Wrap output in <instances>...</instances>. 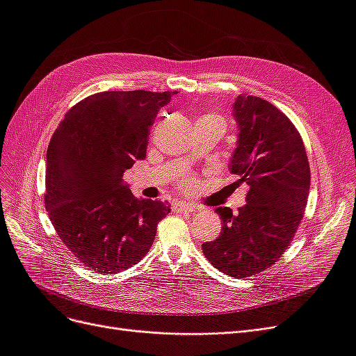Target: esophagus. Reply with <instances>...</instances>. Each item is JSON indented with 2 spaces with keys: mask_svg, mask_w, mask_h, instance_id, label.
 Returning <instances> with one entry per match:
<instances>
[{
  "mask_svg": "<svg viewBox=\"0 0 356 356\" xmlns=\"http://www.w3.org/2000/svg\"><path fill=\"white\" fill-rule=\"evenodd\" d=\"M196 209H197V204L193 202H188V200L177 202L174 204V211H177V212H195Z\"/></svg>",
  "mask_w": 356,
  "mask_h": 356,
  "instance_id": "34e87169",
  "label": "esophagus"
}]
</instances>
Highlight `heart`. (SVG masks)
Returning <instances> with one entry per match:
<instances>
[{"label": "heart", "mask_w": 356, "mask_h": 356, "mask_svg": "<svg viewBox=\"0 0 356 356\" xmlns=\"http://www.w3.org/2000/svg\"><path fill=\"white\" fill-rule=\"evenodd\" d=\"M197 122L215 123V124L221 126L222 129H225V120H224V117L220 115V114H217V113H207V114H203L202 117H199ZM193 184H195V178H193V177H184V178H181V181H179L181 188H186V190L191 188Z\"/></svg>", "instance_id": "heart-1"}]
</instances>
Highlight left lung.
Listing matches in <instances>:
<instances>
[{"label": "left lung", "mask_w": 356, "mask_h": 356, "mask_svg": "<svg viewBox=\"0 0 356 356\" xmlns=\"http://www.w3.org/2000/svg\"><path fill=\"white\" fill-rule=\"evenodd\" d=\"M239 124L230 170L236 187L246 186V204L233 215L217 208L222 229L202 250L213 267L232 277L270 268L288 250L303 220L310 166L297 127L273 104L239 95L233 106Z\"/></svg>", "instance_id": "obj_1"}]
</instances>
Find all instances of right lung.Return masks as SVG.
<instances>
[{
    "mask_svg": "<svg viewBox=\"0 0 356 356\" xmlns=\"http://www.w3.org/2000/svg\"><path fill=\"white\" fill-rule=\"evenodd\" d=\"M177 92H99L65 114L47 148L44 204L59 239L95 272L132 267L168 203L136 199L123 172L145 159L149 126Z\"/></svg>",
    "mask_w": 356,
    "mask_h": 356,
    "instance_id": "add662e5",
    "label": "right lung"
}]
</instances>
